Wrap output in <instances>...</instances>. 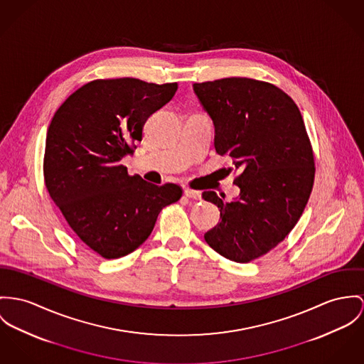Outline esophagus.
Masks as SVG:
<instances>
[{"mask_svg": "<svg viewBox=\"0 0 364 364\" xmlns=\"http://www.w3.org/2000/svg\"><path fill=\"white\" fill-rule=\"evenodd\" d=\"M184 194L187 198H190V199H194V200H199L200 199V193L199 191H196V190H191V188H186L184 190Z\"/></svg>", "mask_w": 364, "mask_h": 364, "instance_id": "1", "label": "esophagus"}]
</instances>
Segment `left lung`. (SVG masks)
Listing matches in <instances>:
<instances>
[{"mask_svg": "<svg viewBox=\"0 0 364 364\" xmlns=\"http://www.w3.org/2000/svg\"><path fill=\"white\" fill-rule=\"evenodd\" d=\"M215 124V148L240 174V198L215 191L222 222L203 237L225 259L248 263L276 248L301 219L314 183V155L294 100L274 84L227 77L194 84Z\"/></svg>", "mask_w": 364, "mask_h": 364, "instance_id": "left-lung-1", "label": "left lung"}]
</instances>
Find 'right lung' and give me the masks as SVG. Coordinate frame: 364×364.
I'll return each instance as SVG.
<instances>
[{
    "label": "right lung",
    "mask_w": 364,
    "mask_h": 364,
    "mask_svg": "<svg viewBox=\"0 0 364 364\" xmlns=\"http://www.w3.org/2000/svg\"><path fill=\"white\" fill-rule=\"evenodd\" d=\"M176 91L177 83L98 79L69 95L51 120L46 188L75 234L105 259L136 251L161 210L183 196L180 186H154L120 164L142 140L146 119Z\"/></svg>",
    "instance_id": "obj_1"
}]
</instances>
